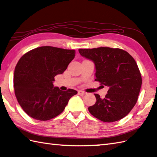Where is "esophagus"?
Masks as SVG:
<instances>
[{
	"label": "esophagus",
	"mask_w": 157,
	"mask_h": 157,
	"mask_svg": "<svg viewBox=\"0 0 157 157\" xmlns=\"http://www.w3.org/2000/svg\"><path fill=\"white\" fill-rule=\"evenodd\" d=\"M78 94H79V95H82V96H83V95H86L87 93L84 92V91H82V90H79V91H78Z\"/></svg>",
	"instance_id": "esophagus-1"
}]
</instances>
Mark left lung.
<instances>
[{
    "instance_id": "8db88e82",
    "label": "left lung",
    "mask_w": 157,
    "mask_h": 157,
    "mask_svg": "<svg viewBox=\"0 0 157 157\" xmlns=\"http://www.w3.org/2000/svg\"><path fill=\"white\" fill-rule=\"evenodd\" d=\"M79 52L95 64V80L109 88L103 99L95 94L96 103L88 107V111L104 122L124 118L137 101L142 84L135 59L126 51L110 47L79 49Z\"/></svg>"
}]
</instances>
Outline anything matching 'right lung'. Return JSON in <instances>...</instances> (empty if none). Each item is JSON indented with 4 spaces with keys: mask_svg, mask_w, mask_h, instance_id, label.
I'll use <instances>...</instances> for the list:
<instances>
[{
    "mask_svg": "<svg viewBox=\"0 0 157 157\" xmlns=\"http://www.w3.org/2000/svg\"><path fill=\"white\" fill-rule=\"evenodd\" d=\"M75 50L44 46L22 56L13 75L14 92L20 106L37 120L47 121L63 112L73 89L53 87L54 77L64 73L75 58Z\"/></svg>",
    "mask_w": 157,
    "mask_h": 157,
    "instance_id": "1",
    "label": "right lung"
}]
</instances>
